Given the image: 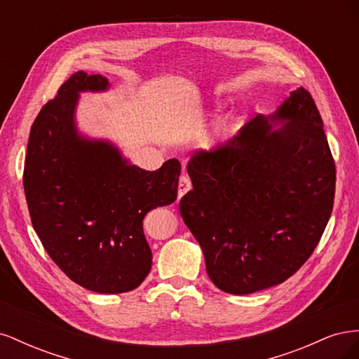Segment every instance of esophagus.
<instances>
[{
	"label": "esophagus",
	"instance_id": "34e87169",
	"mask_svg": "<svg viewBox=\"0 0 359 359\" xmlns=\"http://www.w3.org/2000/svg\"><path fill=\"white\" fill-rule=\"evenodd\" d=\"M191 190V180L189 175H181L178 182V198H182L184 194Z\"/></svg>",
	"mask_w": 359,
	"mask_h": 359
}]
</instances>
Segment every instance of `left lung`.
<instances>
[{"mask_svg": "<svg viewBox=\"0 0 359 359\" xmlns=\"http://www.w3.org/2000/svg\"><path fill=\"white\" fill-rule=\"evenodd\" d=\"M273 123L284 127L272 130ZM193 190L180 202L212 283L248 295L283 283L306 264L331 217L335 163L311 94L292 91L231 140L198 149Z\"/></svg>", "mask_w": 359, "mask_h": 359, "instance_id": "left-lung-1", "label": "left lung"}]
</instances>
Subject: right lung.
I'll return each mask as SVG.
<instances>
[{
    "instance_id": "add662e5",
    "label": "right lung",
    "mask_w": 359,
    "mask_h": 359,
    "mask_svg": "<svg viewBox=\"0 0 359 359\" xmlns=\"http://www.w3.org/2000/svg\"><path fill=\"white\" fill-rule=\"evenodd\" d=\"M107 88L102 74L78 72L41 107L29 132L24 190L32 227L62 273L93 292L123 293L149 273L142 222L175 202L181 163L144 170L106 140L79 136V93Z\"/></svg>"
}]
</instances>
